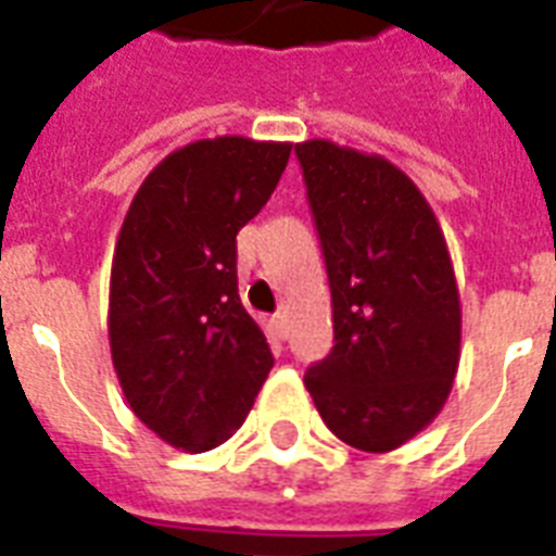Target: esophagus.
Listing matches in <instances>:
<instances>
[{
  "instance_id": "esophagus-1",
  "label": "esophagus",
  "mask_w": 556,
  "mask_h": 556,
  "mask_svg": "<svg viewBox=\"0 0 556 556\" xmlns=\"http://www.w3.org/2000/svg\"><path fill=\"white\" fill-rule=\"evenodd\" d=\"M270 323H274V329H277L279 338H288V329H291V326H288V312H277Z\"/></svg>"
}]
</instances>
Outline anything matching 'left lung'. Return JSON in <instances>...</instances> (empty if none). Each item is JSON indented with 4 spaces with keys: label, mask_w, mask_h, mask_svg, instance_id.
Listing matches in <instances>:
<instances>
[{
    "label": "left lung",
    "mask_w": 556,
    "mask_h": 556,
    "mask_svg": "<svg viewBox=\"0 0 556 556\" xmlns=\"http://www.w3.org/2000/svg\"><path fill=\"white\" fill-rule=\"evenodd\" d=\"M331 288L334 346L305 389L340 441L389 453L427 427L458 369L462 305L435 213L380 155L294 147Z\"/></svg>",
    "instance_id": "8db88e82"
}]
</instances>
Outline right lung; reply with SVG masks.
Listing matches in <instances>:
<instances>
[{
    "mask_svg": "<svg viewBox=\"0 0 556 556\" xmlns=\"http://www.w3.org/2000/svg\"><path fill=\"white\" fill-rule=\"evenodd\" d=\"M291 143L225 135L169 152L135 192L112 260L109 346L132 413L173 447H218L251 413L274 355L239 300L236 233Z\"/></svg>",
    "mask_w": 556,
    "mask_h": 556,
    "instance_id": "add662e5",
    "label": "right lung"
}]
</instances>
